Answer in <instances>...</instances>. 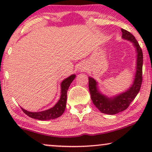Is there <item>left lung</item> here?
Returning a JSON list of instances; mask_svg holds the SVG:
<instances>
[{"instance_id":"obj_1","label":"left lung","mask_w":152,"mask_h":152,"mask_svg":"<svg viewBox=\"0 0 152 152\" xmlns=\"http://www.w3.org/2000/svg\"><path fill=\"white\" fill-rule=\"evenodd\" d=\"M122 38L127 39L134 43L137 50L136 73L134 84L128 91L113 98H108L99 92L97 88V82L94 79L88 78V88L93 104L102 113L114 115L126 110L135 99L140 91L142 82V64L143 55L142 49L135 37L129 31L121 29Z\"/></svg>"}]
</instances>
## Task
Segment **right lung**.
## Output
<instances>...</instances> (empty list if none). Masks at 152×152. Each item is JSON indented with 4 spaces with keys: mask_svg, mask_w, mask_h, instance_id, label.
Listing matches in <instances>:
<instances>
[{
    "mask_svg": "<svg viewBox=\"0 0 152 152\" xmlns=\"http://www.w3.org/2000/svg\"><path fill=\"white\" fill-rule=\"evenodd\" d=\"M75 77V75H72L61 82V97H60L58 102L55 105V107L48 110H46V111L41 112H30L21 108L22 111L29 117L39 120H49L59 118L65 111L66 99H67V91Z\"/></svg>",
    "mask_w": 152,
    "mask_h": 152,
    "instance_id": "1",
    "label": "right lung"
}]
</instances>
